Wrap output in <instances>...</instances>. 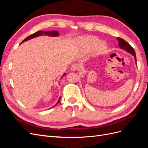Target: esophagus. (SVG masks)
Returning a JSON list of instances; mask_svg holds the SVG:
<instances>
[{"instance_id": "obj_1", "label": "esophagus", "mask_w": 148, "mask_h": 148, "mask_svg": "<svg viewBox=\"0 0 148 148\" xmlns=\"http://www.w3.org/2000/svg\"><path fill=\"white\" fill-rule=\"evenodd\" d=\"M79 68V65L77 64H73L71 66V70L72 71H76Z\"/></svg>"}]
</instances>
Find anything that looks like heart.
<instances>
[{
    "mask_svg": "<svg viewBox=\"0 0 148 148\" xmlns=\"http://www.w3.org/2000/svg\"><path fill=\"white\" fill-rule=\"evenodd\" d=\"M99 42V39L95 36H86L80 39V43L88 52H91L94 49L97 54L105 53L107 49L106 43Z\"/></svg>",
    "mask_w": 148,
    "mask_h": 148,
    "instance_id": "heart-1",
    "label": "heart"
}]
</instances>
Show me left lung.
<instances>
[{
  "label": "left lung",
  "instance_id": "8db88e82",
  "mask_svg": "<svg viewBox=\"0 0 148 148\" xmlns=\"http://www.w3.org/2000/svg\"><path fill=\"white\" fill-rule=\"evenodd\" d=\"M117 40L119 41V46L120 49H122L123 50L126 51L127 52L130 53L132 55H133L134 57H135V62L136 64V53L135 52V50L130 45V44L125 41L124 39L120 38H117Z\"/></svg>",
  "mask_w": 148,
  "mask_h": 148
}]
</instances>
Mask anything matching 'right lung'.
Listing matches in <instances>:
<instances>
[{
  "instance_id": "obj_1",
  "label": "right lung",
  "mask_w": 148,
  "mask_h": 148,
  "mask_svg": "<svg viewBox=\"0 0 148 148\" xmlns=\"http://www.w3.org/2000/svg\"><path fill=\"white\" fill-rule=\"evenodd\" d=\"M42 35H46V36H49L56 37V36H58L59 35V32H58V31H37V32H36V33H33V34H32L29 35L28 37L25 38V39L23 40V41L21 42V43H23V42L28 41V40H29V39H33V38H34L39 36H42ZM65 75H66V73H64V74L63 75V76H62V78L64 77ZM60 97H59V101H58L57 103V104H56L54 106H56L57 104H58V103H59V102H60ZM54 106H53V107H54Z\"/></svg>"
}]
</instances>
